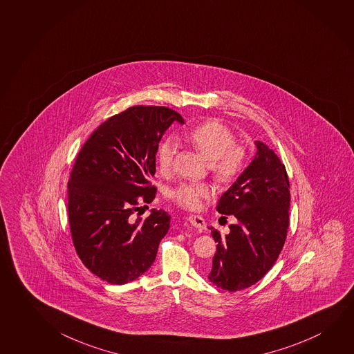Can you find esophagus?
Instances as JSON below:
<instances>
[{"label":"esophagus","instance_id":"1","mask_svg":"<svg viewBox=\"0 0 354 354\" xmlns=\"http://www.w3.org/2000/svg\"><path fill=\"white\" fill-rule=\"evenodd\" d=\"M189 222H190L195 228L200 229V230L206 229V222H205V219L200 217V216H194V214H192V216L189 217Z\"/></svg>","mask_w":354,"mask_h":354}]
</instances>
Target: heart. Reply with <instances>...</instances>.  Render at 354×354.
Instances as JSON below:
<instances>
[{"label": "heart", "mask_w": 354, "mask_h": 354, "mask_svg": "<svg viewBox=\"0 0 354 354\" xmlns=\"http://www.w3.org/2000/svg\"><path fill=\"white\" fill-rule=\"evenodd\" d=\"M184 140L212 165V170L221 183H229L239 174L244 164V149L235 146L234 133L227 126L209 120L186 131ZM174 143L164 141L157 149L158 169L165 173L171 167ZM212 189L205 183H183L170 191L171 200L187 209H197L202 201L209 198Z\"/></svg>", "instance_id": "b5f03b06"}]
</instances>
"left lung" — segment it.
<instances>
[{"mask_svg":"<svg viewBox=\"0 0 354 354\" xmlns=\"http://www.w3.org/2000/svg\"><path fill=\"white\" fill-rule=\"evenodd\" d=\"M255 157L219 198L218 212L233 216L228 234L211 227L217 244L208 279L236 292L266 274L277 261L289 225L288 175L265 143L255 142Z\"/></svg>","mask_w":354,"mask_h":354,"instance_id":"left-lung-1","label":"left lung"}]
</instances>
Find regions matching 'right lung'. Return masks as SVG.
Masks as SVG:
<instances>
[{"mask_svg": "<svg viewBox=\"0 0 354 354\" xmlns=\"http://www.w3.org/2000/svg\"><path fill=\"white\" fill-rule=\"evenodd\" d=\"M183 116L164 106H131L106 120L78 153L68 181L72 240L84 266L111 284L132 282L147 272L170 216L154 209L133 218L151 203L156 187L158 143Z\"/></svg>", "mask_w": 354, "mask_h": 354, "instance_id": "right-lung-1", "label": "right lung"}]
</instances>
